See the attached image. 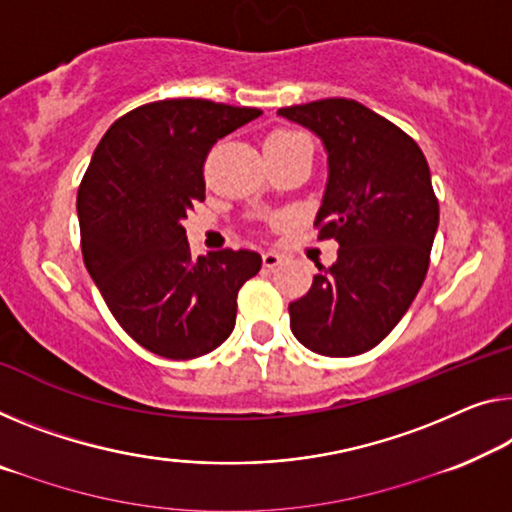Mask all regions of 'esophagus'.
Here are the masks:
<instances>
[{
    "instance_id": "34e87169",
    "label": "esophagus",
    "mask_w": 512,
    "mask_h": 512,
    "mask_svg": "<svg viewBox=\"0 0 512 512\" xmlns=\"http://www.w3.org/2000/svg\"><path fill=\"white\" fill-rule=\"evenodd\" d=\"M281 263V254L277 251H263V265L267 270H272V267H277Z\"/></svg>"
}]
</instances>
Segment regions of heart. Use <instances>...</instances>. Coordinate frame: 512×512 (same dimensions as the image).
<instances>
[{"label":"heart","mask_w":512,"mask_h":512,"mask_svg":"<svg viewBox=\"0 0 512 512\" xmlns=\"http://www.w3.org/2000/svg\"><path fill=\"white\" fill-rule=\"evenodd\" d=\"M295 139H304V137L297 135V132H290V130H277L265 139V144H281V141H295Z\"/></svg>","instance_id":"b5f03b06"}]
</instances>
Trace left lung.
I'll return each mask as SVG.
<instances>
[{"instance_id": "8db88e82", "label": "left lung", "mask_w": 512, "mask_h": 512, "mask_svg": "<svg viewBox=\"0 0 512 512\" xmlns=\"http://www.w3.org/2000/svg\"><path fill=\"white\" fill-rule=\"evenodd\" d=\"M281 119L322 141L327 183L318 238L338 242L309 293L290 302V329L325 357L368 352L398 325L426 279L439 226L426 157L412 137L357 100L283 107Z\"/></svg>"}]
</instances>
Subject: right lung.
<instances>
[{"instance_id":"right-lung-1","label":"right lung","mask_w":512,"mask_h":512,"mask_svg":"<svg viewBox=\"0 0 512 512\" xmlns=\"http://www.w3.org/2000/svg\"><path fill=\"white\" fill-rule=\"evenodd\" d=\"M251 107L160 100L121 116L100 139L77 192L84 265L112 316L167 359L208 355L231 336L249 249L192 256L187 212L206 199L203 162L217 139L258 119Z\"/></svg>"}]
</instances>
